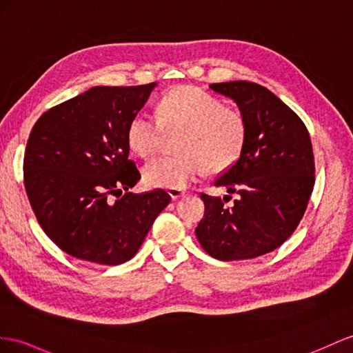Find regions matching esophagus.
<instances>
[{
    "label": "esophagus",
    "instance_id": "obj_1",
    "mask_svg": "<svg viewBox=\"0 0 353 353\" xmlns=\"http://www.w3.org/2000/svg\"><path fill=\"white\" fill-rule=\"evenodd\" d=\"M168 194L171 196V200H179L180 196H183V191L182 189H168Z\"/></svg>",
    "mask_w": 353,
    "mask_h": 353
}]
</instances>
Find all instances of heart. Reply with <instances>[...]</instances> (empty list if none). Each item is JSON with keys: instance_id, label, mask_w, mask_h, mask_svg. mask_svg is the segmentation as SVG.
<instances>
[{"instance_id": "heart-1", "label": "heart", "mask_w": 353, "mask_h": 353, "mask_svg": "<svg viewBox=\"0 0 353 353\" xmlns=\"http://www.w3.org/2000/svg\"><path fill=\"white\" fill-rule=\"evenodd\" d=\"M182 155L159 157L143 168L150 188L183 189L207 170L223 171L240 157L246 140V123L240 113L195 86H179L161 99L158 116L139 112L128 128V141L140 157L161 149L165 134L180 132Z\"/></svg>"}]
</instances>
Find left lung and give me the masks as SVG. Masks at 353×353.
<instances>
[{"label":"left lung","instance_id":"left-lung-1","mask_svg":"<svg viewBox=\"0 0 353 353\" xmlns=\"http://www.w3.org/2000/svg\"><path fill=\"white\" fill-rule=\"evenodd\" d=\"M210 89L237 104L246 140L236 164L214 182L240 198L227 207L230 195L222 200L201 194L204 218L195 234L219 261L256 258L286 241L307 209L314 185L310 135L300 117L264 86L236 80Z\"/></svg>","mask_w":353,"mask_h":353}]
</instances>
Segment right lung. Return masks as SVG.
<instances>
[{
  "instance_id": "1",
  "label": "right lung",
  "mask_w": 353,
  "mask_h": 353,
  "mask_svg": "<svg viewBox=\"0 0 353 353\" xmlns=\"http://www.w3.org/2000/svg\"><path fill=\"white\" fill-rule=\"evenodd\" d=\"M155 86H94L35 122L23 158L26 195L43 231L65 254L123 264L168 205L162 189L130 192L141 176L130 159L128 128Z\"/></svg>"
}]
</instances>
